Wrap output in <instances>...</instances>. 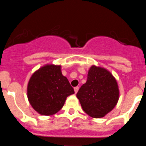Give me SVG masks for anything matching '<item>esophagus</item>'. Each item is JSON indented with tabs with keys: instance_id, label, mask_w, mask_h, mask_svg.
<instances>
[{
	"instance_id": "1",
	"label": "esophagus",
	"mask_w": 146,
	"mask_h": 146,
	"mask_svg": "<svg viewBox=\"0 0 146 146\" xmlns=\"http://www.w3.org/2000/svg\"><path fill=\"white\" fill-rule=\"evenodd\" d=\"M74 89V92H75V94H77V93L78 92V90H79V87H75Z\"/></svg>"
}]
</instances>
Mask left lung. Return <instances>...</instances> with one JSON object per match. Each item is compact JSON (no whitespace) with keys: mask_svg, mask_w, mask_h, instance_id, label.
Here are the masks:
<instances>
[{"mask_svg":"<svg viewBox=\"0 0 146 146\" xmlns=\"http://www.w3.org/2000/svg\"><path fill=\"white\" fill-rule=\"evenodd\" d=\"M116 79L104 67L92 65L88 79L77 94L82 110L94 118L105 116L116 106L119 99Z\"/></svg>","mask_w":146,"mask_h":146,"instance_id":"1","label":"left lung"}]
</instances>
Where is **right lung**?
I'll return each mask as SVG.
<instances>
[{
  "label": "right lung",
  "mask_w": 146,
  "mask_h": 146,
  "mask_svg": "<svg viewBox=\"0 0 146 146\" xmlns=\"http://www.w3.org/2000/svg\"><path fill=\"white\" fill-rule=\"evenodd\" d=\"M74 94L69 80L62 74L61 66L47 64L35 71L27 86V96L34 110L42 115H52L63 108L67 96Z\"/></svg>",
  "instance_id": "add662e5"
}]
</instances>
